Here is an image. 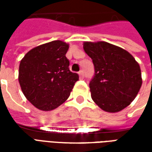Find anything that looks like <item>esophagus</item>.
Here are the masks:
<instances>
[{"label": "esophagus", "instance_id": "1", "mask_svg": "<svg viewBox=\"0 0 152 152\" xmlns=\"http://www.w3.org/2000/svg\"><path fill=\"white\" fill-rule=\"evenodd\" d=\"M78 74H79L80 78V79H83V78H84L85 74H84V72H83V71H80V72H78Z\"/></svg>", "mask_w": 152, "mask_h": 152}]
</instances>
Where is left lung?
I'll return each instance as SVG.
<instances>
[{
    "instance_id": "8db88e82",
    "label": "left lung",
    "mask_w": 152,
    "mask_h": 152,
    "mask_svg": "<svg viewBox=\"0 0 152 152\" xmlns=\"http://www.w3.org/2000/svg\"><path fill=\"white\" fill-rule=\"evenodd\" d=\"M83 48L94 66L89 82L94 102L107 112L125 108L142 86L139 64L128 51L105 41L84 42Z\"/></svg>"
}]
</instances>
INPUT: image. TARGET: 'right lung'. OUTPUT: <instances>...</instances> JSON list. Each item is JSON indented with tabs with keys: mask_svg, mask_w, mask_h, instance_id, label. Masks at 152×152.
Instances as JSON below:
<instances>
[{
	"mask_svg": "<svg viewBox=\"0 0 152 152\" xmlns=\"http://www.w3.org/2000/svg\"><path fill=\"white\" fill-rule=\"evenodd\" d=\"M68 48V44L53 40L33 48L20 62L18 81L22 91L41 111H51L63 104L79 80L78 74L69 69Z\"/></svg>",
	"mask_w": 152,
	"mask_h": 152,
	"instance_id": "obj_1",
	"label": "right lung"
}]
</instances>
